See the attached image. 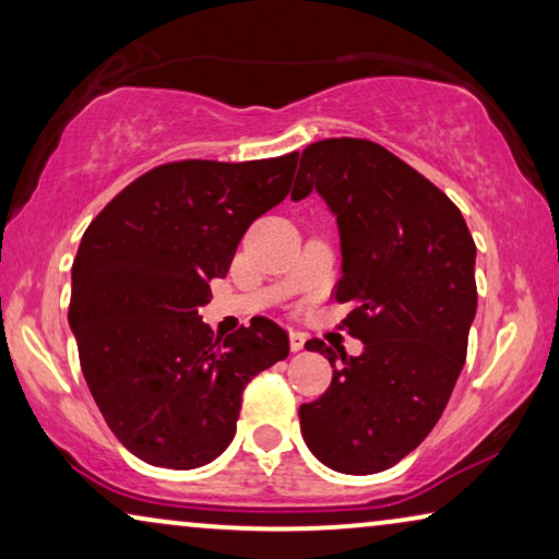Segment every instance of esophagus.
Listing matches in <instances>:
<instances>
[{"label":"esophagus","instance_id":"34e87169","mask_svg":"<svg viewBox=\"0 0 559 559\" xmlns=\"http://www.w3.org/2000/svg\"><path fill=\"white\" fill-rule=\"evenodd\" d=\"M305 341H308V335H305L302 331H289V348H293L295 354L305 348Z\"/></svg>","mask_w":559,"mask_h":559}]
</instances>
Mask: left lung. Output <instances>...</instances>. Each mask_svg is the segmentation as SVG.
<instances>
[{
  "instance_id": "1",
  "label": "left lung",
  "mask_w": 559,
  "mask_h": 559,
  "mask_svg": "<svg viewBox=\"0 0 559 559\" xmlns=\"http://www.w3.org/2000/svg\"><path fill=\"white\" fill-rule=\"evenodd\" d=\"M312 190L335 216L341 280L335 300L361 356H328L333 381L300 407L305 445L328 468L369 476L423 442L445 409L476 318V243L457 205L407 163L369 140L302 150L293 201Z\"/></svg>"
}]
</instances>
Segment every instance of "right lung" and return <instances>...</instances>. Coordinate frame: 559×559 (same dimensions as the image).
I'll use <instances>...</instances> for the list:
<instances>
[{
    "instance_id": "right-lung-1",
    "label": "right lung",
    "mask_w": 559,
    "mask_h": 559,
    "mask_svg": "<svg viewBox=\"0 0 559 559\" xmlns=\"http://www.w3.org/2000/svg\"><path fill=\"white\" fill-rule=\"evenodd\" d=\"M297 157L159 165L83 234L68 323L106 425L144 463L216 461L236 435L243 386L287 358V333L270 318L213 338L198 308L247 228L287 198Z\"/></svg>"
}]
</instances>
